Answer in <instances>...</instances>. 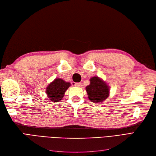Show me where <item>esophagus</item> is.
<instances>
[{"instance_id":"obj_1","label":"esophagus","mask_w":156,"mask_h":156,"mask_svg":"<svg viewBox=\"0 0 156 156\" xmlns=\"http://www.w3.org/2000/svg\"><path fill=\"white\" fill-rule=\"evenodd\" d=\"M74 85L76 87H81L82 86V84L81 83H75Z\"/></svg>"}]
</instances>
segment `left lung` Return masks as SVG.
I'll return each mask as SVG.
<instances>
[{
	"instance_id": "8db88e82",
	"label": "left lung",
	"mask_w": 156,
	"mask_h": 156,
	"mask_svg": "<svg viewBox=\"0 0 156 156\" xmlns=\"http://www.w3.org/2000/svg\"><path fill=\"white\" fill-rule=\"evenodd\" d=\"M89 100L93 103L104 101L109 95V87L107 84L98 77L90 79V84L86 87Z\"/></svg>"
}]
</instances>
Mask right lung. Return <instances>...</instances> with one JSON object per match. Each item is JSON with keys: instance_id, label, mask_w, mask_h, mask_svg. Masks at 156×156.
Returning <instances> with one entry per match:
<instances>
[{"instance_id": "1", "label": "right lung", "mask_w": 156, "mask_h": 156, "mask_svg": "<svg viewBox=\"0 0 156 156\" xmlns=\"http://www.w3.org/2000/svg\"><path fill=\"white\" fill-rule=\"evenodd\" d=\"M70 86L71 84L69 82H66L62 79L56 78L47 87V96L51 101L58 102L62 100L65 92Z\"/></svg>"}]
</instances>
